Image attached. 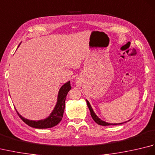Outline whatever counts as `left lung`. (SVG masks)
I'll return each instance as SVG.
<instances>
[{
	"instance_id": "8db88e82",
	"label": "left lung",
	"mask_w": 155,
	"mask_h": 155,
	"mask_svg": "<svg viewBox=\"0 0 155 155\" xmlns=\"http://www.w3.org/2000/svg\"><path fill=\"white\" fill-rule=\"evenodd\" d=\"M87 101V106H88V108H89V110H90V112H91V117H92V118H93V119L96 122V123L98 124H99V125H102V126H108V125H117V124H123V123H116V124H113V123H107V122H104V121H103V120H102L101 118H98L97 115H96V114L94 113V112L93 111V108H92V107H91V104H90V103H89V102H88L87 100H86ZM129 121V120H128ZM125 123H127V122H125Z\"/></svg>"
}]
</instances>
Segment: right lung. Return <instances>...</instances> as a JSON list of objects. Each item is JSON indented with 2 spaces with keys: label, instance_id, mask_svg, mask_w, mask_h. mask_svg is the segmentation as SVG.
Listing matches in <instances>:
<instances>
[{
  "label": "right lung",
  "instance_id": "obj_1",
  "mask_svg": "<svg viewBox=\"0 0 155 155\" xmlns=\"http://www.w3.org/2000/svg\"><path fill=\"white\" fill-rule=\"evenodd\" d=\"M71 89V86L70 81L67 82V83L62 85V87L60 88V90H59L57 104H56L54 110H52L51 114L49 115V117L46 118L45 119L40 120H31L22 117L21 115L16 111L17 112V114H18L19 117L21 118L26 124L31 127L36 128H48L53 127L56 126V125H57L62 120V118L63 117V113L65 107L66 97H67L68 91Z\"/></svg>",
  "mask_w": 155,
  "mask_h": 155
}]
</instances>
